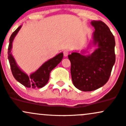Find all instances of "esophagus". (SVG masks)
<instances>
[{
  "label": "esophagus",
  "instance_id": "esophagus-1",
  "mask_svg": "<svg viewBox=\"0 0 126 126\" xmlns=\"http://www.w3.org/2000/svg\"><path fill=\"white\" fill-rule=\"evenodd\" d=\"M69 50L68 49H65L63 51V54H64V57H67L69 54Z\"/></svg>",
  "mask_w": 126,
  "mask_h": 126
}]
</instances>
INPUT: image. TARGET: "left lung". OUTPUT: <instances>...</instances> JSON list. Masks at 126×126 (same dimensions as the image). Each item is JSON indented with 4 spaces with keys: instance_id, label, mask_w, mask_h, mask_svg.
<instances>
[{
    "instance_id": "left-lung-1",
    "label": "left lung",
    "mask_w": 126,
    "mask_h": 126,
    "mask_svg": "<svg viewBox=\"0 0 126 126\" xmlns=\"http://www.w3.org/2000/svg\"><path fill=\"white\" fill-rule=\"evenodd\" d=\"M91 25L95 28L92 43L97 45L98 48L86 56L79 52L68 55L74 85L84 92L94 91L104 86L115 62V41L110 29L100 20L92 21Z\"/></svg>"
}]
</instances>
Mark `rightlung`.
<instances>
[{
	"label": "right lung",
	"instance_id": "add662e5",
	"mask_svg": "<svg viewBox=\"0 0 126 126\" xmlns=\"http://www.w3.org/2000/svg\"><path fill=\"white\" fill-rule=\"evenodd\" d=\"M22 26L16 30L11 35L10 38V44L8 46V60L10 64L12 74L15 79L25 87L29 88H41L45 86L49 79L50 72L54 68H55L59 63H60L63 59V54L61 52L57 55L52 59L49 60L45 63H43L40 67L34 73H32L30 76L22 71L17 64L15 59L13 57L11 53L12 43L13 40L19 30H20Z\"/></svg>",
	"mask_w": 126,
	"mask_h": 126
}]
</instances>
